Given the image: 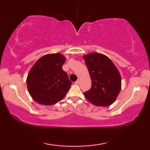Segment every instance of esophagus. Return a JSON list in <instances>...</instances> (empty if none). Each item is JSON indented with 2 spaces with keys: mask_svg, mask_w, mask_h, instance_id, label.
<instances>
[{
  "mask_svg": "<svg viewBox=\"0 0 150 150\" xmlns=\"http://www.w3.org/2000/svg\"><path fill=\"white\" fill-rule=\"evenodd\" d=\"M79 83H80V81L79 80H77V81H75V84L76 85H78V84H79Z\"/></svg>",
  "mask_w": 150,
  "mask_h": 150,
  "instance_id": "1",
  "label": "esophagus"
}]
</instances>
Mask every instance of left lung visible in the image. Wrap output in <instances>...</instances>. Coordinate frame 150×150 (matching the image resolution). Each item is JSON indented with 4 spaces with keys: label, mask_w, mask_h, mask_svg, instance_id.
I'll list each match as a JSON object with an SVG mask.
<instances>
[{
    "label": "left lung",
    "mask_w": 150,
    "mask_h": 150,
    "mask_svg": "<svg viewBox=\"0 0 150 150\" xmlns=\"http://www.w3.org/2000/svg\"><path fill=\"white\" fill-rule=\"evenodd\" d=\"M83 59L92 81V87L84 93L85 96L95 106H110L121 89V77L118 69L104 54L92 52L83 55Z\"/></svg>",
    "instance_id": "obj_1"
}]
</instances>
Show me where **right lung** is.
<instances>
[{
	"label": "right lung",
	"instance_id": "add662e5",
	"mask_svg": "<svg viewBox=\"0 0 150 150\" xmlns=\"http://www.w3.org/2000/svg\"><path fill=\"white\" fill-rule=\"evenodd\" d=\"M66 58L61 54L45 55L37 61L28 74L30 96L43 105H52L62 100L71 85L62 69Z\"/></svg>",
	"mask_w": 150,
	"mask_h": 150
}]
</instances>
